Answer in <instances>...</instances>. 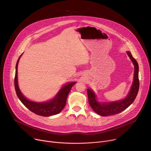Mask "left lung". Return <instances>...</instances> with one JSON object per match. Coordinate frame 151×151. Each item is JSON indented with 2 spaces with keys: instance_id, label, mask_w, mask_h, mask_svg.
Listing matches in <instances>:
<instances>
[{
  "instance_id": "obj_1",
  "label": "left lung",
  "mask_w": 151,
  "mask_h": 151,
  "mask_svg": "<svg viewBox=\"0 0 151 151\" xmlns=\"http://www.w3.org/2000/svg\"><path fill=\"white\" fill-rule=\"evenodd\" d=\"M130 60L132 61L134 67V79L130 90L124 99L116 101L100 103L97 101L96 94L92 90L88 89V96L89 104L93 111L102 116H108L119 113L127 108L136 99L139 90V82L138 78L139 67L137 61L133 57L130 52L127 51Z\"/></svg>"
}]
</instances>
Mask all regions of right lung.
Here are the masks:
<instances>
[{
    "label": "right lung",
    "mask_w": 151,
    "mask_h": 151,
    "mask_svg": "<svg viewBox=\"0 0 151 151\" xmlns=\"http://www.w3.org/2000/svg\"><path fill=\"white\" fill-rule=\"evenodd\" d=\"M22 54L20 55L16 65V72L14 77V88L16 93L20 101L30 111L34 113L45 117L50 116L57 114L61 112V111L64 108L68 95L72 88V86L76 82H71L66 84L60 89L52 99L46 102H35L32 101L27 99L21 93L18 84V65L19 59Z\"/></svg>",
    "instance_id": "right-lung-1"
}]
</instances>
